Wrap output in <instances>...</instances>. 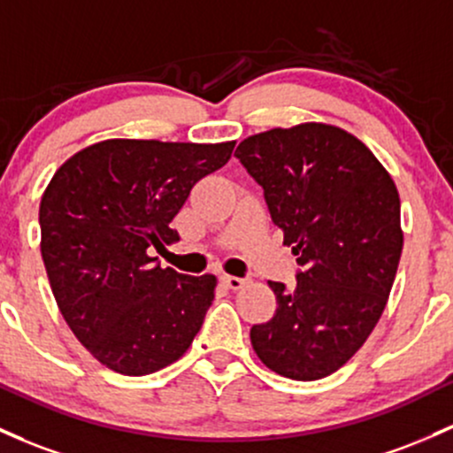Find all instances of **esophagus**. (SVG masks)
I'll return each instance as SVG.
<instances>
[{
  "label": "esophagus",
  "mask_w": 453,
  "mask_h": 453,
  "mask_svg": "<svg viewBox=\"0 0 453 453\" xmlns=\"http://www.w3.org/2000/svg\"><path fill=\"white\" fill-rule=\"evenodd\" d=\"M221 283L226 288H230V290H241V288L247 283V280H241V277H234V275H221Z\"/></svg>",
  "instance_id": "esophagus-1"
}]
</instances>
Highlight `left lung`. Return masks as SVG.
<instances>
[{
  "label": "left lung",
  "instance_id": "left-lung-1",
  "mask_svg": "<svg viewBox=\"0 0 453 453\" xmlns=\"http://www.w3.org/2000/svg\"><path fill=\"white\" fill-rule=\"evenodd\" d=\"M236 157L301 266L295 290L268 281L277 310L251 326V346L280 376L325 379L365 344L389 299L404 245L395 182L359 137L325 122L256 133Z\"/></svg>",
  "mask_w": 453,
  "mask_h": 453
}]
</instances>
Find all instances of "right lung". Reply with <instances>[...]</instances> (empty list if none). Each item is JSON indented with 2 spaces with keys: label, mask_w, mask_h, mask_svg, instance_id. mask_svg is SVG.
<instances>
[{
  "label": "right lung",
  "mask_w": 453,
  "mask_h": 453,
  "mask_svg": "<svg viewBox=\"0 0 453 453\" xmlns=\"http://www.w3.org/2000/svg\"><path fill=\"white\" fill-rule=\"evenodd\" d=\"M236 142L105 139L74 152L41 200V253L64 320L89 355L124 376L180 359L215 299L217 277L161 268L172 219Z\"/></svg>",
  "instance_id": "obj_1"
}]
</instances>
